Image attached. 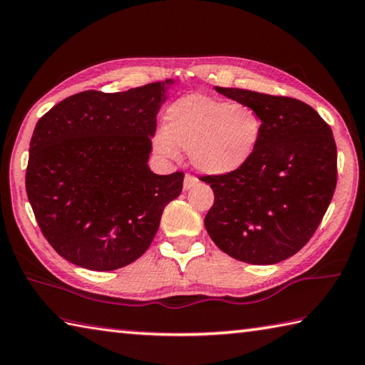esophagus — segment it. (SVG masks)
Listing matches in <instances>:
<instances>
[{"instance_id":"1","label":"esophagus","mask_w":365,"mask_h":365,"mask_svg":"<svg viewBox=\"0 0 365 365\" xmlns=\"http://www.w3.org/2000/svg\"><path fill=\"white\" fill-rule=\"evenodd\" d=\"M197 182H198V180H197L195 176L185 175V178H184V190H189V189H192Z\"/></svg>"}]
</instances>
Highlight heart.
<instances>
[{"label":"heart","mask_w":365,"mask_h":365,"mask_svg":"<svg viewBox=\"0 0 365 365\" xmlns=\"http://www.w3.org/2000/svg\"><path fill=\"white\" fill-rule=\"evenodd\" d=\"M262 135V118L245 103L189 95L168 108L167 125L154 136L155 150L173 159L187 149L189 162L208 176H225L251 160Z\"/></svg>","instance_id":"heart-1"}]
</instances>
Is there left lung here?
I'll return each mask as SVG.
<instances>
[{"mask_svg":"<svg viewBox=\"0 0 365 365\" xmlns=\"http://www.w3.org/2000/svg\"><path fill=\"white\" fill-rule=\"evenodd\" d=\"M252 106L262 135L251 160L225 176H203L215 192L205 227L219 250L254 265L281 262L304 247L336 185L331 127L307 103L235 87H215Z\"/></svg>","mask_w":365,"mask_h":365,"instance_id":"8db88e82","label":"left lung"}]
</instances>
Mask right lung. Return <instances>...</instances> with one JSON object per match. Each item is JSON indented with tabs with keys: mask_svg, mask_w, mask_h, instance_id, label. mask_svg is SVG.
Instances as JSON below:
<instances>
[{
	"mask_svg": "<svg viewBox=\"0 0 365 365\" xmlns=\"http://www.w3.org/2000/svg\"><path fill=\"white\" fill-rule=\"evenodd\" d=\"M173 79L105 93L71 95L34 127L26 195L47 242L97 272L135 262L153 243L184 173L149 168L157 114Z\"/></svg>",
	"mask_w": 365,
	"mask_h": 365,
	"instance_id": "1",
	"label": "right lung"
}]
</instances>
